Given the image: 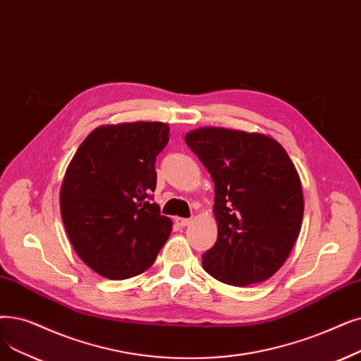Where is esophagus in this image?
<instances>
[{
    "instance_id": "obj_1",
    "label": "esophagus",
    "mask_w": 361,
    "mask_h": 361,
    "mask_svg": "<svg viewBox=\"0 0 361 361\" xmlns=\"http://www.w3.org/2000/svg\"><path fill=\"white\" fill-rule=\"evenodd\" d=\"M190 223H192V219H189V218H176V224H178L180 227H185Z\"/></svg>"
}]
</instances>
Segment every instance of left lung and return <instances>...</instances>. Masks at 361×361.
<instances>
[{"mask_svg":"<svg viewBox=\"0 0 361 361\" xmlns=\"http://www.w3.org/2000/svg\"><path fill=\"white\" fill-rule=\"evenodd\" d=\"M215 185V245L202 265L216 280L247 286L270 279L300 236L304 197L289 154L257 133L207 127L185 135Z\"/></svg>","mask_w":361,"mask_h":361,"instance_id":"obj_1","label":"left lung"}]
</instances>
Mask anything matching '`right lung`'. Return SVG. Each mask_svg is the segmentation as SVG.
<instances>
[{
    "label": "right lung",
    "instance_id": "add662e5",
    "mask_svg": "<svg viewBox=\"0 0 361 361\" xmlns=\"http://www.w3.org/2000/svg\"><path fill=\"white\" fill-rule=\"evenodd\" d=\"M168 142L162 122L106 125L84 140L66 169L61 219L75 252L106 279L145 273L169 238L172 221L152 202L156 156Z\"/></svg>",
    "mask_w": 361,
    "mask_h": 361
}]
</instances>
